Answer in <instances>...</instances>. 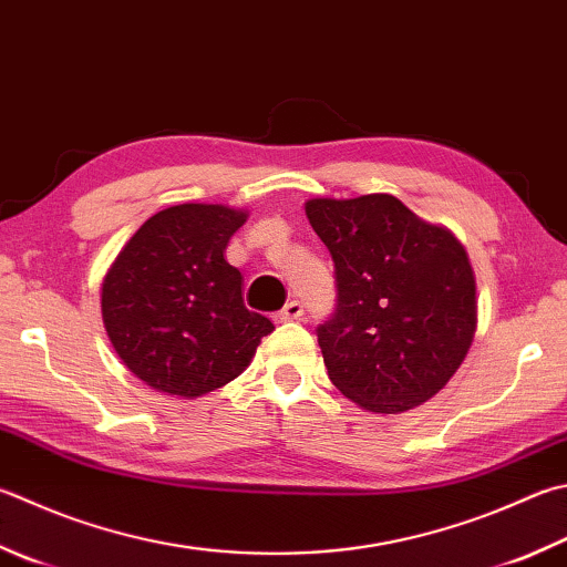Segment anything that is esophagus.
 Instances as JSON below:
<instances>
[{
	"instance_id": "34e87169",
	"label": "esophagus",
	"mask_w": 567,
	"mask_h": 567,
	"mask_svg": "<svg viewBox=\"0 0 567 567\" xmlns=\"http://www.w3.org/2000/svg\"><path fill=\"white\" fill-rule=\"evenodd\" d=\"M303 318V303L301 301H288L279 313H276V320H281V323H286V320H301Z\"/></svg>"
}]
</instances>
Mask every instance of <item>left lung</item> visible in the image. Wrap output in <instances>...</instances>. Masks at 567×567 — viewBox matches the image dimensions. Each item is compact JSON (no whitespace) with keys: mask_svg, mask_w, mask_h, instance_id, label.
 Here are the masks:
<instances>
[{"mask_svg":"<svg viewBox=\"0 0 567 567\" xmlns=\"http://www.w3.org/2000/svg\"><path fill=\"white\" fill-rule=\"evenodd\" d=\"M306 215L336 266V311L316 330L330 382L378 414L434 398L476 330L462 244L392 195L308 199Z\"/></svg>","mask_w":567,"mask_h":567,"instance_id":"1","label":"left lung"}]
</instances>
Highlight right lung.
I'll list each match as a JSON object with an SVG mask.
<instances>
[{"label":"right lung","mask_w":567,"mask_h":567,"mask_svg":"<svg viewBox=\"0 0 567 567\" xmlns=\"http://www.w3.org/2000/svg\"><path fill=\"white\" fill-rule=\"evenodd\" d=\"M247 212L177 205L137 229L105 274L101 311L117 355L145 384L202 398L241 375L274 323L249 311L224 249Z\"/></svg>","instance_id":"1"}]
</instances>
